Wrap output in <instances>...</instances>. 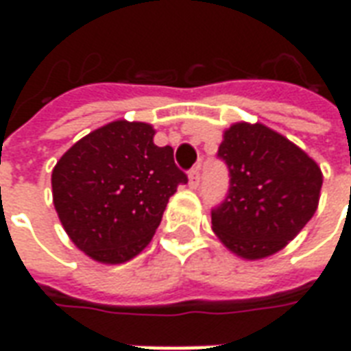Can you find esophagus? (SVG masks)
<instances>
[{"label":"esophagus","instance_id":"esophagus-1","mask_svg":"<svg viewBox=\"0 0 351 351\" xmlns=\"http://www.w3.org/2000/svg\"><path fill=\"white\" fill-rule=\"evenodd\" d=\"M199 184H201V171H199V167H193L190 171V188L197 190Z\"/></svg>","mask_w":351,"mask_h":351}]
</instances>
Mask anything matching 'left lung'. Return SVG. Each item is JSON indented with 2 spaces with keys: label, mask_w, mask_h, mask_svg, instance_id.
I'll list each match as a JSON object with an SVG mask.
<instances>
[{
  "label": "left lung",
  "mask_w": 351,
  "mask_h": 351,
  "mask_svg": "<svg viewBox=\"0 0 351 351\" xmlns=\"http://www.w3.org/2000/svg\"><path fill=\"white\" fill-rule=\"evenodd\" d=\"M229 171L213 229L237 256L261 259L282 250L314 216L324 176L316 161L263 123H235L218 148Z\"/></svg>",
  "instance_id": "obj_1"
}]
</instances>
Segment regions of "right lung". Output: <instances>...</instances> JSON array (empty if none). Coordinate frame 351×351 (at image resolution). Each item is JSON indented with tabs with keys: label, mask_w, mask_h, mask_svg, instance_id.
Here are the masks:
<instances>
[{
	"label": "right lung",
	"mask_w": 351,
	"mask_h": 351,
	"mask_svg": "<svg viewBox=\"0 0 351 351\" xmlns=\"http://www.w3.org/2000/svg\"><path fill=\"white\" fill-rule=\"evenodd\" d=\"M186 182L173 148L154 145L152 125L118 120L60 158L52 195L77 248L101 263H123L150 243L169 197Z\"/></svg>",
	"instance_id": "add662e5"
}]
</instances>
